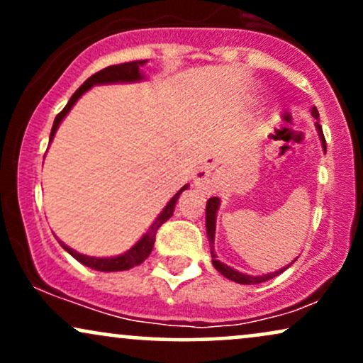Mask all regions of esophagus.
<instances>
[{"label":"esophagus","mask_w":363,"mask_h":363,"mask_svg":"<svg viewBox=\"0 0 363 363\" xmlns=\"http://www.w3.org/2000/svg\"><path fill=\"white\" fill-rule=\"evenodd\" d=\"M210 167H206V165H203V167H199L198 170H196L194 174V181L198 182V184H203V182H206L208 176H210Z\"/></svg>","instance_id":"esophagus-1"}]
</instances>
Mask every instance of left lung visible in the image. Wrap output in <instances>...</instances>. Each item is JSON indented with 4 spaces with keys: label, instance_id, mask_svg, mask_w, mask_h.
I'll use <instances>...</instances> for the list:
<instances>
[{
    "label": "left lung",
    "instance_id": "8db88e82",
    "mask_svg": "<svg viewBox=\"0 0 363 363\" xmlns=\"http://www.w3.org/2000/svg\"><path fill=\"white\" fill-rule=\"evenodd\" d=\"M311 114L312 118L318 119L315 121V129H318V135H319V140H320V145H323V150L324 153H326V140H324V135H323V128H320L319 124V112L315 107H312L311 109ZM218 208H220V198H210L206 203V235H208V240H210V251H211V262H213L215 269L218 273H222L225 278H228V280L235 281V283H240V285H257V283H262V281H268L272 280V278L278 277L281 272H285L286 268L291 264L294 261H297V257H295L294 261L290 262V264L283 266V268L277 269V272L273 273H264V274H247V273H240L237 272L235 268H232V266L225 264V262L216 259V254H215V230H216V213H218Z\"/></svg>",
    "mask_w": 363,
    "mask_h": 363
}]
</instances>
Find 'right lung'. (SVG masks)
Wrapping results in <instances>:
<instances>
[{"label":"right lung","mask_w":363,"mask_h":363,"mask_svg":"<svg viewBox=\"0 0 363 363\" xmlns=\"http://www.w3.org/2000/svg\"><path fill=\"white\" fill-rule=\"evenodd\" d=\"M145 65H147V61H131V62H124V65L107 66V68L101 69L99 73L91 74L89 80L83 83L80 89H78L72 95V99H69L68 104H66L65 109H62L60 114L56 116V119H54V124H52V129H51V136H49V143L54 140V135H56L57 128H60L62 119L68 116V112L72 111V107L78 102V99H80L85 91H89L91 86H95V85H112V83H136V82L147 80V77H145L143 72H141V68H143ZM187 187H189V184L182 186L181 189H179L177 193L169 199V203L164 206V210L158 213L155 222L150 225L148 230L141 235V239L138 240V242H136L135 245H131L126 252L118 254V256H107V257L86 256V254L77 252L74 249L69 247V245L61 242V240H57V242L61 244V247L65 249L66 252L72 254V256L78 262L89 266V268H91V269H97V272H126V269L135 268V266L141 264V262H143L150 256V252H152V249H153V244H155V235H157L158 227H160L164 222H167L170 216L174 215V210H176L179 196H181L182 191H186Z\"/></svg>","instance_id":"1"}]
</instances>
